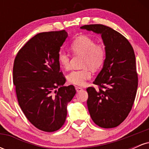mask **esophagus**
I'll return each mask as SVG.
<instances>
[{
    "instance_id": "obj_1",
    "label": "esophagus",
    "mask_w": 149,
    "mask_h": 149,
    "mask_svg": "<svg viewBox=\"0 0 149 149\" xmlns=\"http://www.w3.org/2000/svg\"><path fill=\"white\" fill-rule=\"evenodd\" d=\"M76 90L77 92H79L81 91V90H83V88H80V87H76Z\"/></svg>"
}]
</instances>
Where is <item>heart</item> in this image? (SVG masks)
<instances>
[{"label": "heart", "instance_id": "heart-1", "mask_svg": "<svg viewBox=\"0 0 149 149\" xmlns=\"http://www.w3.org/2000/svg\"><path fill=\"white\" fill-rule=\"evenodd\" d=\"M71 49L74 54L83 55L82 66L83 69L75 70L69 73L68 80L72 84L83 86L87 80L91 78L92 70L100 69L106 59V49L102 45L96 44L95 41L87 36H81L75 39L71 44ZM71 57L68 52L60 51L58 54L59 64L64 69H70Z\"/></svg>", "mask_w": 149, "mask_h": 149}]
</instances>
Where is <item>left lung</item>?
I'll return each instance as SVG.
<instances>
[{"label":"left lung","instance_id":"1","mask_svg":"<svg viewBox=\"0 0 149 149\" xmlns=\"http://www.w3.org/2000/svg\"><path fill=\"white\" fill-rule=\"evenodd\" d=\"M80 29L100 33L106 46L103 69L93 82L98 88H87L88 108L92 120L103 128L118 126L127 117L138 86L133 47L122 34L102 24Z\"/></svg>","mask_w":149,"mask_h":149}]
</instances>
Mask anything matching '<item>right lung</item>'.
<instances>
[{"instance_id":"1","label":"right lung","mask_w":149,"mask_h":149,"mask_svg":"<svg viewBox=\"0 0 149 149\" xmlns=\"http://www.w3.org/2000/svg\"><path fill=\"white\" fill-rule=\"evenodd\" d=\"M65 30L40 33L19 50L13 66V83L20 108L40 130L52 132L62 127L66 107L76 91L66 82L58 61Z\"/></svg>"}]
</instances>
